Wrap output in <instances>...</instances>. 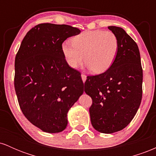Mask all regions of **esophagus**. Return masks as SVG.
<instances>
[{"label":"esophagus","instance_id":"obj_1","mask_svg":"<svg viewBox=\"0 0 156 156\" xmlns=\"http://www.w3.org/2000/svg\"><path fill=\"white\" fill-rule=\"evenodd\" d=\"M81 78H82V80H83V82L86 81V80H87V76L84 74H81Z\"/></svg>","mask_w":156,"mask_h":156}]
</instances>
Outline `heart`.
Instances as JSON below:
<instances>
[{
  "instance_id": "1",
  "label": "heart",
  "mask_w": 156,
  "mask_h": 156,
  "mask_svg": "<svg viewBox=\"0 0 156 156\" xmlns=\"http://www.w3.org/2000/svg\"><path fill=\"white\" fill-rule=\"evenodd\" d=\"M119 47V40L113 32L89 30L73 37L72 44L64 42L62 51L70 67L76 69L84 60L91 72L100 75L114 64Z\"/></svg>"
}]
</instances>
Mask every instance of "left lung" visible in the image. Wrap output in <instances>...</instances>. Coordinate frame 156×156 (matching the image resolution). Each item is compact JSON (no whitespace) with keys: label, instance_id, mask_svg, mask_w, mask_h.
Wrapping results in <instances>:
<instances>
[{"label":"left lung","instance_id":"1","mask_svg":"<svg viewBox=\"0 0 156 156\" xmlns=\"http://www.w3.org/2000/svg\"><path fill=\"white\" fill-rule=\"evenodd\" d=\"M108 28L117 37V56L108 70L88 76L84 91L92 99L89 108L93 128L103 133L124 129L141 104L143 73L137 44L120 27Z\"/></svg>","mask_w":156,"mask_h":156}]
</instances>
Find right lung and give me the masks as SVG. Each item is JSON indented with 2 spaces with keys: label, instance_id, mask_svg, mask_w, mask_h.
Listing matches in <instances>:
<instances>
[{
  "label": "right lung",
  "instance_id": "right-lung-1",
  "mask_svg": "<svg viewBox=\"0 0 156 156\" xmlns=\"http://www.w3.org/2000/svg\"><path fill=\"white\" fill-rule=\"evenodd\" d=\"M80 31L68 25L39 24L21 42L15 57V88L21 110L42 131L59 133L67 113L83 93L79 72L68 65L62 43Z\"/></svg>",
  "mask_w": 156,
  "mask_h": 156
}]
</instances>
